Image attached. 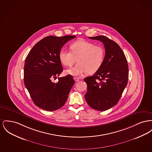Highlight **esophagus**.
<instances>
[{
  "instance_id": "1",
  "label": "esophagus",
  "mask_w": 152,
  "mask_h": 152,
  "mask_svg": "<svg viewBox=\"0 0 152 152\" xmlns=\"http://www.w3.org/2000/svg\"><path fill=\"white\" fill-rule=\"evenodd\" d=\"M74 80L76 82H78L80 80L79 78H78V77H74Z\"/></svg>"
}]
</instances>
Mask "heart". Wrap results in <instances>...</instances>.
Segmentation results:
<instances>
[{
	"label": "heart",
	"instance_id": "b5f03b06",
	"mask_svg": "<svg viewBox=\"0 0 152 152\" xmlns=\"http://www.w3.org/2000/svg\"><path fill=\"white\" fill-rule=\"evenodd\" d=\"M71 52L61 49L58 57L63 65L71 66L76 60L78 63L65 71V73L73 76H80L86 73L94 74L102 67L105 57L103 48L84 40H78L72 43Z\"/></svg>",
	"mask_w": 152,
	"mask_h": 152
}]
</instances>
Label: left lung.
<instances>
[{"label": "left lung", "instance_id": "left-lung-1", "mask_svg": "<svg viewBox=\"0 0 152 152\" xmlns=\"http://www.w3.org/2000/svg\"><path fill=\"white\" fill-rule=\"evenodd\" d=\"M104 46L105 57L102 67L92 76L84 79L87 84L85 99L90 107L100 111L114 106L127 86L129 67L120 46L105 36L89 37Z\"/></svg>", "mask_w": 152, "mask_h": 152}]
</instances>
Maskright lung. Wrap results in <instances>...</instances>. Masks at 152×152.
<instances>
[{"label":"right lung","mask_w":152,"mask_h":152,"mask_svg":"<svg viewBox=\"0 0 152 152\" xmlns=\"http://www.w3.org/2000/svg\"><path fill=\"white\" fill-rule=\"evenodd\" d=\"M75 36H48L37 42L27 54L24 66V83L34 103L46 111L63 107L75 84L71 75L58 77L63 71L58 57L62 47Z\"/></svg>","instance_id":"1"}]
</instances>
